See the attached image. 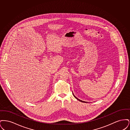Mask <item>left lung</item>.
<instances>
[{
    "mask_svg": "<svg viewBox=\"0 0 130 130\" xmlns=\"http://www.w3.org/2000/svg\"><path fill=\"white\" fill-rule=\"evenodd\" d=\"M73 95L74 96V98H75L76 99H77L78 100H79V101H80V102H85V103H86V102H86V101H82V100H80V99H77V98H76V96H75V95H74V93H73Z\"/></svg>",
    "mask_w": 130,
    "mask_h": 130,
    "instance_id": "left-lung-1",
    "label": "left lung"
}]
</instances>
